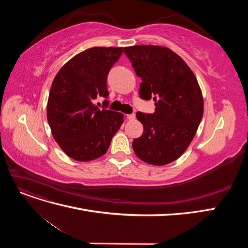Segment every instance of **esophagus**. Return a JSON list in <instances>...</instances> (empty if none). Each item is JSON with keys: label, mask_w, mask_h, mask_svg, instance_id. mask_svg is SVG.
Here are the masks:
<instances>
[{"label": "esophagus", "mask_w": 248, "mask_h": 248, "mask_svg": "<svg viewBox=\"0 0 248 248\" xmlns=\"http://www.w3.org/2000/svg\"><path fill=\"white\" fill-rule=\"evenodd\" d=\"M134 118H136V115H134V114H130V115H127V119H128V120H133Z\"/></svg>", "instance_id": "obj_1"}]
</instances>
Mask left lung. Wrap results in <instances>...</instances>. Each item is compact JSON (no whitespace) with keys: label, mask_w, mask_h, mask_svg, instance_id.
I'll list each match as a JSON object with an SVG mask.
<instances>
[{"label":"left lung","mask_w":248,"mask_h":248,"mask_svg":"<svg viewBox=\"0 0 248 248\" xmlns=\"http://www.w3.org/2000/svg\"><path fill=\"white\" fill-rule=\"evenodd\" d=\"M141 78L140 97L153 99L155 111L137 118L144 126L132 148L140 159L164 166L178 159L196 136L204 112L198 80L183 60L168 47L136 46L124 48Z\"/></svg>","instance_id":"1"}]
</instances>
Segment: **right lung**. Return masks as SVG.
I'll return each mask as SVG.
<instances>
[{"label": "right lung", "mask_w": 248, "mask_h": 248, "mask_svg": "<svg viewBox=\"0 0 248 248\" xmlns=\"http://www.w3.org/2000/svg\"><path fill=\"white\" fill-rule=\"evenodd\" d=\"M123 47H92L73 57L52 81L47 101V121L52 137L67 156L90 161L107 153L123 123L121 112L100 109L98 96L108 98V74Z\"/></svg>", "instance_id": "right-lung-1"}]
</instances>
